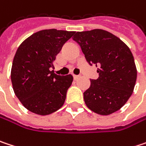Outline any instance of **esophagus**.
<instances>
[{
	"label": "esophagus",
	"mask_w": 146,
	"mask_h": 146,
	"mask_svg": "<svg viewBox=\"0 0 146 146\" xmlns=\"http://www.w3.org/2000/svg\"><path fill=\"white\" fill-rule=\"evenodd\" d=\"M78 78H79V75H73V78H74V80H77Z\"/></svg>",
	"instance_id": "1"
}]
</instances>
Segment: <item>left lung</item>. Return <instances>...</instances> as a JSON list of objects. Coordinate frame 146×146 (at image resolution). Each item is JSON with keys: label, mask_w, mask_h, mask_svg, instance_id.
Masks as SVG:
<instances>
[{"label": "left lung", "mask_w": 146, "mask_h": 146, "mask_svg": "<svg viewBox=\"0 0 146 146\" xmlns=\"http://www.w3.org/2000/svg\"><path fill=\"white\" fill-rule=\"evenodd\" d=\"M78 43L89 65H95L99 78L90 79L84 93L89 110L102 115L119 110L132 94L137 71L129 48L116 36L101 30L77 32Z\"/></svg>", "instance_id": "1"}]
</instances>
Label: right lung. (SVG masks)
Listing matches in <instances>:
<instances>
[{"label":"right lung","instance_id":"obj_1","mask_svg":"<svg viewBox=\"0 0 146 146\" xmlns=\"http://www.w3.org/2000/svg\"><path fill=\"white\" fill-rule=\"evenodd\" d=\"M73 34L57 29L42 30L18 47L11 78L16 96L29 111L47 115L63 105L73 76L58 75L51 69L63 44Z\"/></svg>","mask_w":146,"mask_h":146}]
</instances>
